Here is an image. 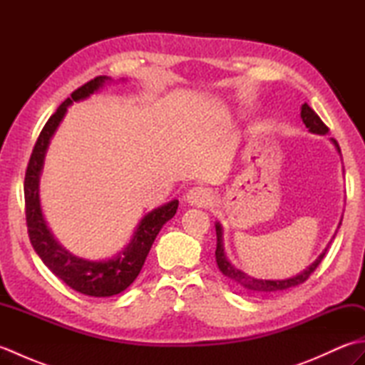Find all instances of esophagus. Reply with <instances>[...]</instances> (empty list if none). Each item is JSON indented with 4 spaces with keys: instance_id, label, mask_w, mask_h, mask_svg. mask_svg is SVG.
<instances>
[{
    "instance_id": "34e87169",
    "label": "esophagus",
    "mask_w": 365,
    "mask_h": 365,
    "mask_svg": "<svg viewBox=\"0 0 365 365\" xmlns=\"http://www.w3.org/2000/svg\"><path fill=\"white\" fill-rule=\"evenodd\" d=\"M185 200H187V202L192 207H208L213 202V195L210 190L202 188V187H195L187 192Z\"/></svg>"
}]
</instances>
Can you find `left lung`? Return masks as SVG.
<instances>
[{
    "mask_svg": "<svg viewBox=\"0 0 365 365\" xmlns=\"http://www.w3.org/2000/svg\"><path fill=\"white\" fill-rule=\"evenodd\" d=\"M301 119L302 122H304L306 128H309V131L314 135H327L328 133V127L324 125V123L322 122V119L317 115V113L312 110L311 106H309L307 103H304L301 106ZM331 143L334 144V147L337 149V152L340 153V147L337 144L336 139L331 138ZM340 224H342V218H340L339 221V226L334 232V235H332V238L336 237L337 230L340 227ZM215 230H216V251H215V257H216V263H218V268L221 273L224 276H227L229 279H232V281H235L237 284H240L243 287V289L250 290L255 294H271V293H276V292H281V290H287L290 289V287H297L299 284H302L306 281V279L311 276L315 268L320 265V262L323 260L324 254H327L328 247L332 242L328 243V246L324 247V250L322 251V254L317 257L311 265H309L306 269H302L301 273L294 274L292 277H287V279H257V277H252L250 274H246L245 271L235 268L232 263L229 262L227 255H226V251H224V235H222V226L220 222H215Z\"/></svg>",
    "mask_w": 365,
    "mask_h": 365,
    "instance_id": "left-lung-1",
    "label": "left lung"
}]
</instances>
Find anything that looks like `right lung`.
<instances>
[{
  "label": "right lung",
  "mask_w": 365,
  "mask_h": 365,
  "mask_svg": "<svg viewBox=\"0 0 365 365\" xmlns=\"http://www.w3.org/2000/svg\"><path fill=\"white\" fill-rule=\"evenodd\" d=\"M111 81L110 76H97L76 89L71 98L63 102L38 135L25 175L26 224L34 251L46 268L54 276L63 279L71 289L96 298L113 297L133 284L158 232L175 215L178 207V200L174 199L144 215L138 222L130 243L111 259L105 260H89L73 255L51 234L41 205V175L50 141L56 133L59 123L63 122L68 106L73 105V102L89 98Z\"/></svg>",
  "instance_id": "1"
}]
</instances>
